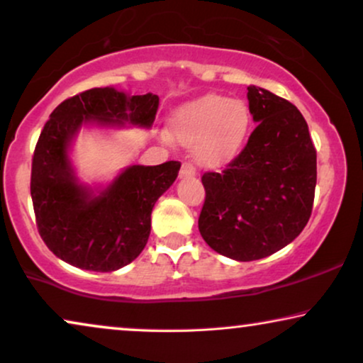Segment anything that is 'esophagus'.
<instances>
[{
    "label": "esophagus",
    "instance_id": "esophagus-1",
    "mask_svg": "<svg viewBox=\"0 0 363 363\" xmlns=\"http://www.w3.org/2000/svg\"><path fill=\"white\" fill-rule=\"evenodd\" d=\"M196 173V168L193 167L191 163H183L182 170H180V177H193Z\"/></svg>",
    "mask_w": 363,
    "mask_h": 363
}]
</instances>
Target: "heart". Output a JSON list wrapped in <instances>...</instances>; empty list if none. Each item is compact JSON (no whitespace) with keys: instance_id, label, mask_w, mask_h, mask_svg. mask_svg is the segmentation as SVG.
<instances>
[{"instance_id":"b5f03b06","label":"heart","mask_w":363,"mask_h":363,"mask_svg":"<svg viewBox=\"0 0 363 363\" xmlns=\"http://www.w3.org/2000/svg\"><path fill=\"white\" fill-rule=\"evenodd\" d=\"M252 123V110L243 100L206 95L186 103L173 115L172 133L183 145H195L200 163L215 167L242 150Z\"/></svg>"}]
</instances>
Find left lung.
<instances>
[{
    "label": "left lung",
    "mask_w": 363,
    "mask_h": 363,
    "mask_svg": "<svg viewBox=\"0 0 363 363\" xmlns=\"http://www.w3.org/2000/svg\"><path fill=\"white\" fill-rule=\"evenodd\" d=\"M257 128L220 172H205L199 230L220 255L260 260L298 237L312 215L317 150L295 105L248 86Z\"/></svg>",
    "instance_id": "left-lung-1"
}]
</instances>
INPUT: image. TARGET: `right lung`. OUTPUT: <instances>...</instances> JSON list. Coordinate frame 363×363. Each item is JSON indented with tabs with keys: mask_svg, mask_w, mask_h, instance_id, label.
<instances>
[{
	"mask_svg": "<svg viewBox=\"0 0 363 363\" xmlns=\"http://www.w3.org/2000/svg\"><path fill=\"white\" fill-rule=\"evenodd\" d=\"M153 93L128 96L91 88L60 103L50 115L31 162V200L46 247L69 265L113 272L128 265L148 242L152 210L180 172V162L126 168L98 196L78 185L68 147L79 126L131 125L150 128L158 110Z\"/></svg>",
	"mask_w": 363,
	"mask_h": 363,
	"instance_id": "1",
	"label": "right lung"
}]
</instances>
